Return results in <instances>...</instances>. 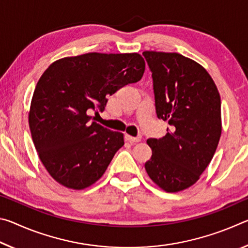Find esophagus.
<instances>
[{
	"label": "esophagus",
	"instance_id": "34e87169",
	"mask_svg": "<svg viewBox=\"0 0 248 248\" xmlns=\"http://www.w3.org/2000/svg\"><path fill=\"white\" fill-rule=\"evenodd\" d=\"M125 139H127L129 142H140L141 141V137H131L129 136V134H127L125 136Z\"/></svg>",
	"mask_w": 248,
	"mask_h": 248
}]
</instances>
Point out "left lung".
<instances>
[{"instance_id":"8db88e82","label":"left lung","mask_w":248,"mask_h":248,"mask_svg":"<svg viewBox=\"0 0 248 248\" xmlns=\"http://www.w3.org/2000/svg\"><path fill=\"white\" fill-rule=\"evenodd\" d=\"M152 72L157 118L169 121L165 137L151 138L150 178L167 192L186 189L199 179L221 137V98L210 74L176 52L144 51Z\"/></svg>"}]
</instances>
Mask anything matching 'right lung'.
Masks as SVG:
<instances>
[{
  "instance_id": "add662e5",
  "label": "right lung",
  "mask_w": 248,
  "mask_h": 248,
  "mask_svg": "<svg viewBox=\"0 0 248 248\" xmlns=\"http://www.w3.org/2000/svg\"><path fill=\"white\" fill-rule=\"evenodd\" d=\"M139 53L91 52L60 59L41 75L33 92L29 128L40 161L51 177L71 189L97 182L124 144L87 115L103 111L108 96L143 77Z\"/></svg>"
}]
</instances>
